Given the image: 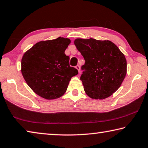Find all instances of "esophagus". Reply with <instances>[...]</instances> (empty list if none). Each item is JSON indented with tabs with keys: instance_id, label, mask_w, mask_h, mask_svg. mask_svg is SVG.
I'll return each mask as SVG.
<instances>
[{
	"instance_id": "esophagus-1",
	"label": "esophagus",
	"mask_w": 148,
	"mask_h": 148,
	"mask_svg": "<svg viewBox=\"0 0 148 148\" xmlns=\"http://www.w3.org/2000/svg\"><path fill=\"white\" fill-rule=\"evenodd\" d=\"M76 69L77 70V71H78V72H79V69H80V67H79V65H76Z\"/></svg>"
}]
</instances>
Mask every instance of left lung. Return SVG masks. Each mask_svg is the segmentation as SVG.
Returning <instances> with one entry per match:
<instances>
[{"label": "left lung", "mask_w": 148, "mask_h": 148, "mask_svg": "<svg viewBox=\"0 0 148 148\" xmlns=\"http://www.w3.org/2000/svg\"><path fill=\"white\" fill-rule=\"evenodd\" d=\"M74 44L85 60L80 79L86 94L104 99L116 92L127 74L126 59L116 45L93 38H77Z\"/></svg>", "instance_id": "8db88e82"}]
</instances>
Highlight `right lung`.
<instances>
[{
  "mask_svg": "<svg viewBox=\"0 0 148 148\" xmlns=\"http://www.w3.org/2000/svg\"><path fill=\"white\" fill-rule=\"evenodd\" d=\"M71 40L59 37L34 44L23 55L21 72L35 93L48 100L57 99L66 92L72 76L78 74L69 64L64 51Z\"/></svg>",
  "mask_w": 148,
  "mask_h": 148,
  "instance_id": "obj_1",
  "label": "right lung"
}]
</instances>
